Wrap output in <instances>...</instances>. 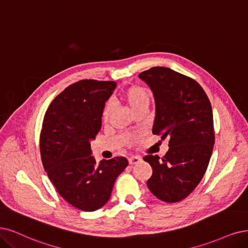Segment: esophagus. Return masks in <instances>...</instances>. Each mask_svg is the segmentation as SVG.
Returning a JSON list of instances; mask_svg holds the SVG:
<instances>
[{"mask_svg": "<svg viewBox=\"0 0 248 248\" xmlns=\"http://www.w3.org/2000/svg\"><path fill=\"white\" fill-rule=\"evenodd\" d=\"M141 160H142V158L140 156H132L129 158V163L131 164V166H133V164L139 163Z\"/></svg>", "mask_w": 248, "mask_h": 248, "instance_id": "esophagus-1", "label": "esophagus"}]
</instances>
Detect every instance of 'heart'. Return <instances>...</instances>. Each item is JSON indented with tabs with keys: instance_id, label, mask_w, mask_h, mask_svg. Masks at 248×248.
I'll use <instances>...</instances> for the list:
<instances>
[{
	"instance_id": "obj_1",
	"label": "heart",
	"mask_w": 248,
	"mask_h": 248,
	"mask_svg": "<svg viewBox=\"0 0 248 248\" xmlns=\"http://www.w3.org/2000/svg\"><path fill=\"white\" fill-rule=\"evenodd\" d=\"M124 99L130 107L135 110L139 105L145 102H149V95L144 88L139 86H132L124 92ZM111 111V104L106 103L103 109V118L106 119Z\"/></svg>"
}]
</instances>
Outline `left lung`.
<instances>
[{
	"label": "left lung",
	"mask_w": 248,
	"mask_h": 248,
	"mask_svg": "<svg viewBox=\"0 0 248 248\" xmlns=\"http://www.w3.org/2000/svg\"><path fill=\"white\" fill-rule=\"evenodd\" d=\"M139 78L155 99L154 135L169 138L163 157L146 155L152 168L147 186L153 195L173 203L186 198L202 180L215 144L213 109L196 80L168 67L145 70Z\"/></svg>",
	"instance_id": "obj_1"
}]
</instances>
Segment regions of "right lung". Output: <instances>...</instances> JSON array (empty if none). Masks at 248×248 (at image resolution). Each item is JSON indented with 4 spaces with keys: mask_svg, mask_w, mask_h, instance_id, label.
Returning <instances> with one entry per match:
<instances>
[{
    "mask_svg": "<svg viewBox=\"0 0 248 248\" xmlns=\"http://www.w3.org/2000/svg\"><path fill=\"white\" fill-rule=\"evenodd\" d=\"M115 87V81L75 82L52 101L44 117L40 136L44 169L58 193L84 212L106 204L116 178L129 164L123 156L98 164L91 155V141L101 129L105 102Z\"/></svg>",
    "mask_w": 248,
    "mask_h": 248,
    "instance_id": "obj_1",
    "label": "right lung"
}]
</instances>
